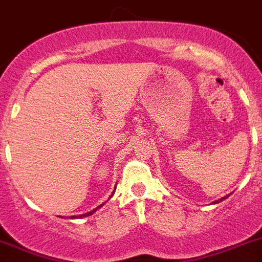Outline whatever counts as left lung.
<instances>
[{"label": "left lung", "instance_id": "obj_1", "mask_svg": "<svg viewBox=\"0 0 262 262\" xmlns=\"http://www.w3.org/2000/svg\"><path fill=\"white\" fill-rule=\"evenodd\" d=\"M226 197H228V195H225V197H223V199H220V200H217V201H214V202H216V204H219V202H221V201H223V200H225V199H226Z\"/></svg>", "mask_w": 262, "mask_h": 262}]
</instances>
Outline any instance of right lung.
Instances as JSON below:
<instances>
[{
    "mask_svg": "<svg viewBox=\"0 0 262 262\" xmlns=\"http://www.w3.org/2000/svg\"><path fill=\"white\" fill-rule=\"evenodd\" d=\"M114 190H116V189H114ZM111 197H113V194H112ZM111 197H109V199H111ZM102 205H105V202H104V204H101L100 206H97V208H96V209L92 210V212H88V213H85V214H80V216H78V217H80V219H82V217H88V216H90V214H93V213L96 212V210L100 209V208H101V206H102ZM72 219H74V216H72Z\"/></svg>",
    "mask_w": 262,
    "mask_h": 262,
    "instance_id": "obj_1",
    "label": "right lung"
}]
</instances>
